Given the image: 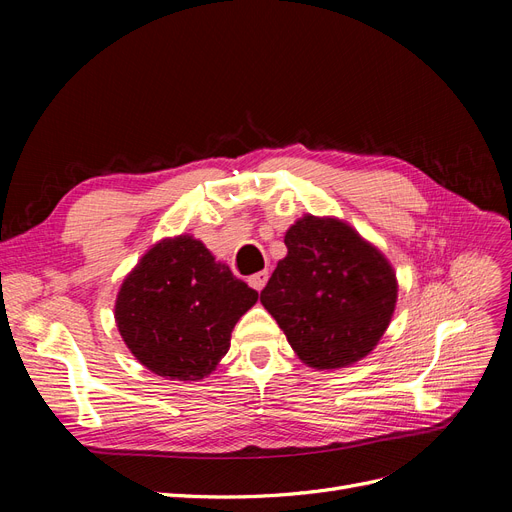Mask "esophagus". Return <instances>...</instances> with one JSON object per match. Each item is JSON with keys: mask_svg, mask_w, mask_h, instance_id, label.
I'll return each mask as SVG.
<instances>
[{"mask_svg": "<svg viewBox=\"0 0 512 512\" xmlns=\"http://www.w3.org/2000/svg\"><path fill=\"white\" fill-rule=\"evenodd\" d=\"M267 280H269V271H258V273H254L247 282H250V286H252L254 290H262V288H265Z\"/></svg>", "mask_w": 512, "mask_h": 512, "instance_id": "1", "label": "esophagus"}]
</instances>
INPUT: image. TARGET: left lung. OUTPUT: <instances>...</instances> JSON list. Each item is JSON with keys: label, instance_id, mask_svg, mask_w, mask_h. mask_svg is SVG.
Masks as SVG:
<instances>
[{"label": "left lung", "instance_id": "left-lung-1", "mask_svg": "<svg viewBox=\"0 0 512 512\" xmlns=\"http://www.w3.org/2000/svg\"><path fill=\"white\" fill-rule=\"evenodd\" d=\"M284 243L288 254L260 292L299 359L339 369L376 348L397 303L391 262L337 218L303 215Z\"/></svg>", "mask_w": 512, "mask_h": 512}]
</instances>
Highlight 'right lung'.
I'll return each instance as SVG.
<instances>
[{"mask_svg":"<svg viewBox=\"0 0 512 512\" xmlns=\"http://www.w3.org/2000/svg\"><path fill=\"white\" fill-rule=\"evenodd\" d=\"M258 301L190 235L162 239L138 260L115 301L123 342L153 374L200 380L218 367L230 333Z\"/></svg>","mask_w":512,"mask_h":512,"instance_id":"obj_1","label":"right lung"}]
</instances>
